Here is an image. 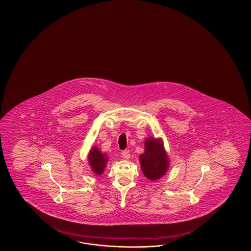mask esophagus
Here are the masks:
<instances>
[{
  "label": "esophagus",
  "instance_id": "34e87169",
  "mask_svg": "<svg viewBox=\"0 0 251 251\" xmlns=\"http://www.w3.org/2000/svg\"><path fill=\"white\" fill-rule=\"evenodd\" d=\"M121 154H122V157L125 158V159H129V158H130V152H129L128 150L123 151L121 152Z\"/></svg>",
  "mask_w": 251,
  "mask_h": 251
}]
</instances>
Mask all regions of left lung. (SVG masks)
<instances>
[{"mask_svg": "<svg viewBox=\"0 0 251 251\" xmlns=\"http://www.w3.org/2000/svg\"><path fill=\"white\" fill-rule=\"evenodd\" d=\"M144 154L140 155V164L144 176L151 181L165 175L169 169V157L161 139L146 138Z\"/></svg>", "mask_w": 251, "mask_h": 251, "instance_id": "1", "label": "left lung"}]
</instances>
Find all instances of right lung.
<instances>
[{"instance_id": "right-lung-1", "label": "right lung", "mask_w": 251, "mask_h": 251, "mask_svg": "<svg viewBox=\"0 0 251 251\" xmlns=\"http://www.w3.org/2000/svg\"><path fill=\"white\" fill-rule=\"evenodd\" d=\"M88 160L92 171L97 175H101L107 166L108 160L107 155L102 153V151L98 149V147L94 146L90 151V153L88 155Z\"/></svg>"}]
</instances>
